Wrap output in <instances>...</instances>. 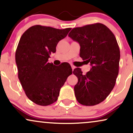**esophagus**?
Instances as JSON below:
<instances>
[{
    "instance_id": "34e87169",
    "label": "esophagus",
    "mask_w": 133,
    "mask_h": 133,
    "mask_svg": "<svg viewBox=\"0 0 133 133\" xmlns=\"http://www.w3.org/2000/svg\"><path fill=\"white\" fill-rule=\"evenodd\" d=\"M71 68H72V70H74V69L75 68V66H74V65H71Z\"/></svg>"
}]
</instances>
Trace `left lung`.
Wrapping results in <instances>:
<instances>
[{"label":"left lung","instance_id":"1","mask_svg":"<svg viewBox=\"0 0 133 133\" xmlns=\"http://www.w3.org/2000/svg\"><path fill=\"white\" fill-rule=\"evenodd\" d=\"M68 36L79 43L80 56L92 66L85 75L80 68L73 71L78 79L74 88L76 99L86 106L99 104L111 92L119 74L121 54L117 40L101 23L74 28Z\"/></svg>","mask_w":133,"mask_h":133}]
</instances>
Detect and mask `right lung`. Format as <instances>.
I'll return each mask as SVG.
<instances>
[{"mask_svg":"<svg viewBox=\"0 0 133 133\" xmlns=\"http://www.w3.org/2000/svg\"><path fill=\"white\" fill-rule=\"evenodd\" d=\"M71 30L34 25L21 36L16 51L18 78L26 95L36 104L51 105L57 100L61 87L72 73L68 63L48 62L56 46Z\"/></svg>","mask_w":133,"mask_h":133,"instance_id":"add662e5","label":"right lung"}]
</instances>
